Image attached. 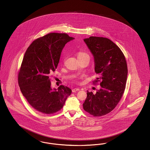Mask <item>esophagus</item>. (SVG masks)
<instances>
[{"label": "esophagus", "instance_id": "1", "mask_svg": "<svg viewBox=\"0 0 150 150\" xmlns=\"http://www.w3.org/2000/svg\"><path fill=\"white\" fill-rule=\"evenodd\" d=\"M80 91V89H79V88H74V89H73L72 90V92L73 93H74V92H78V91Z\"/></svg>", "mask_w": 150, "mask_h": 150}]
</instances>
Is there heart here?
I'll return each mask as SVG.
<instances>
[{
	"instance_id": "b5f03b06",
	"label": "heart",
	"mask_w": 150,
	"mask_h": 150,
	"mask_svg": "<svg viewBox=\"0 0 150 150\" xmlns=\"http://www.w3.org/2000/svg\"><path fill=\"white\" fill-rule=\"evenodd\" d=\"M85 56L89 57V55H88L87 53H84V52H79L78 54V58H80V57H85Z\"/></svg>"
}]
</instances>
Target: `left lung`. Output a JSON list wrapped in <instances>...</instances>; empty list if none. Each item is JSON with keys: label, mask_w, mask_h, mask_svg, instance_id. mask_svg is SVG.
<instances>
[{"label": "left lung", "mask_w": 150, "mask_h": 150, "mask_svg": "<svg viewBox=\"0 0 150 150\" xmlns=\"http://www.w3.org/2000/svg\"><path fill=\"white\" fill-rule=\"evenodd\" d=\"M94 57V71L99 75L100 89L96 94L87 91L84 110L94 116H102L112 111L124 93L128 76L125 58L111 40L91 36L84 39Z\"/></svg>", "instance_id": "obj_1"}]
</instances>
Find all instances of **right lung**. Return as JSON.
Here are the masks:
<instances>
[{"instance_id": "right-lung-1", "label": "right lung", "mask_w": 150, "mask_h": 150, "mask_svg": "<svg viewBox=\"0 0 150 150\" xmlns=\"http://www.w3.org/2000/svg\"><path fill=\"white\" fill-rule=\"evenodd\" d=\"M75 38L66 34L50 33L34 40L26 51L18 74L23 96L37 111L51 114L60 110L71 94L70 88H52L50 74L57 69L65 44Z\"/></svg>"}]
</instances>
